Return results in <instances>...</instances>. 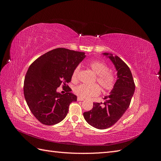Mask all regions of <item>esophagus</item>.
<instances>
[{
	"label": "esophagus",
	"instance_id": "esophagus-1",
	"mask_svg": "<svg viewBox=\"0 0 161 161\" xmlns=\"http://www.w3.org/2000/svg\"><path fill=\"white\" fill-rule=\"evenodd\" d=\"M77 101H84V99L82 98V97H77Z\"/></svg>",
	"mask_w": 161,
	"mask_h": 161
}]
</instances>
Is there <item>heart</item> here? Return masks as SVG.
Returning <instances> with one entry per match:
<instances>
[{
    "instance_id": "obj_1",
    "label": "heart",
    "mask_w": 161,
    "mask_h": 161,
    "mask_svg": "<svg viewBox=\"0 0 161 161\" xmlns=\"http://www.w3.org/2000/svg\"><path fill=\"white\" fill-rule=\"evenodd\" d=\"M89 66L96 76V81L103 91H110L114 88L115 82L114 74L111 70H109L108 66L104 62L99 60L91 61ZM79 72V67H76L73 71L72 79L76 80L78 73ZM74 92L82 98L98 95L100 93L99 86L96 85H85L81 84L75 87Z\"/></svg>"
}]
</instances>
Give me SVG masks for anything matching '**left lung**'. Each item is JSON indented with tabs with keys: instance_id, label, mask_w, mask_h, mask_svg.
Instances as JSON below:
<instances>
[{
	"instance_id": "1",
	"label": "left lung",
	"mask_w": 161,
	"mask_h": 161,
	"mask_svg": "<svg viewBox=\"0 0 161 161\" xmlns=\"http://www.w3.org/2000/svg\"><path fill=\"white\" fill-rule=\"evenodd\" d=\"M110 59L117 71V79L113 89L105 96L104 103H93V108L83 113L86 122L99 130L107 129L118 121L129 108L135 91L132 75L127 64L112 53H103Z\"/></svg>"
}]
</instances>
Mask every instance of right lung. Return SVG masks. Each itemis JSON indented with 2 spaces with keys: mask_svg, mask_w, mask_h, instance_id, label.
<instances>
[{
  "mask_svg": "<svg viewBox=\"0 0 161 161\" xmlns=\"http://www.w3.org/2000/svg\"><path fill=\"white\" fill-rule=\"evenodd\" d=\"M86 57L85 52L56 48L34 61L24 80V96L33 115L43 124L51 125L65 118L70 103L77 97L66 85L74 70ZM62 84L67 92L57 89Z\"/></svg>",
  "mask_w": 161,
  "mask_h": 161,
  "instance_id": "add662e5",
  "label": "right lung"
}]
</instances>
